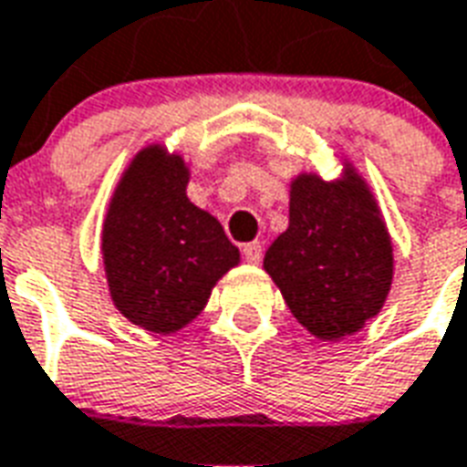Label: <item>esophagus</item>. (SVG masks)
<instances>
[{"label": "esophagus", "instance_id": "esophagus-1", "mask_svg": "<svg viewBox=\"0 0 467 467\" xmlns=\"http://www.w3.org/2000/svg\"><path fill=\"white\" fill-rule=\"evenodd\" d=\"M244 260L250 262V265H260L262 262V243H247L243 247Z\"/></svg>", "mask_w": 467, "mask_h": 467}]
</instances>
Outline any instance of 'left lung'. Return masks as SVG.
<instances>
[{"instance_id": "8db88e82", "label": "left lung", "mask_w": 467, "mask_h": 467, "mask_svg": "<svg viewBox=\"0 0 467 467\" xmlns=\"http://www.w3.org/2000/svg\"><path fill=\"white\" fill-rule=\"evenodd\" d=\"M265 272L317 339L357 334L381 312L393 282V244L368 182L351 163L324 181L289 182V227L269 244Z\"/></svg>"}]
</instances>
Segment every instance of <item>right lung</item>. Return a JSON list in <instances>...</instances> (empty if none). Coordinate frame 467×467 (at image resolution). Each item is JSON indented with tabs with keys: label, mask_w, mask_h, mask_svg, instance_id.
<instances>
[{
	"label": "right lung",
	"mask_w": 467,
	"mask_h": 467,
	"mask_svg": "<svg viewBox=\"0 0 467 467\" xmlns=\"http://www.w3.org/2000/svg\"><path fill=\"white\" fill-rule=\"evenodd\" d=\"M188 181L182 155L146 146L120 175L103 220L110 299L130 324L153 334L188 327L217 279L240 265L223 224L190 202Z\"/></svg>",
	"instance_id": "1"
}]
</instances>
